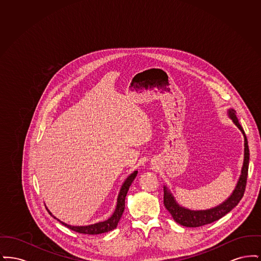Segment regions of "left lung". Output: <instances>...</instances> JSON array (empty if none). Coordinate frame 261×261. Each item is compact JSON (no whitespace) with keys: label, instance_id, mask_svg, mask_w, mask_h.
Returning <instances> with one entry per match:
<instances>
[{"label":"left lung","instance_id":"1","mask_svg":"<svg viewBox=\"0 0 261 261\" xmlns=\"http://www.w3.org/2000/svg\"><path fill=\"white\" fill-rule=\"evenodd\" d=\"M227 114L230 119H232L233 123L236 125L240 129V131L243 133L245 139V150H244V162L241 170V175L239 177V180L237 182L236 187L231 194V196L227 199H225L222 203L219 205L212 207L205 211H192L187 207L180 205L171 194L170 190L166 186L163 187L164 196H163V202L164 206L174 220L182 226L185 227H200L206 224L212 223L220 218H222L224 215L229 213L232 211L237 204L240 202V200L243 198L247 185V179H248V163H249V149H248V139L245 134L244 129L242 128L241 124L239 123V120L237 118L236 111L233 109H229Z\"/></svg>","mask_w":261,"mask_h":261}]
</instances>
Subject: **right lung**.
Segmentation results:
<instances>
[{
  "label": "right lung",
  "mask_w": 261,
  "mask_h": 261,
  "mask_svg": "<svg viewBox=\"0 0 261 261\" xmlns=\"http://www.w3.org/2000/svg\"><path fill=\"white\" fill-rule=\"evenodd\" d=\"M137 174H138V171L135 170L133 173L130 174L125 179L122 186L120 188V191L118 193V196H117V202H116L115 210L113 211L112 216L109 219L105 220V221H100V222H98V223L91 224V225H86V226H71V225L64 223V222L61 221L60 219H58L56 216H54L51 214V212L48 208H47V211L59 222H61L65 227L69 228L70 230L75 231L77 233L88 234V235H98V234H102V233L110 232V231H112V230L116 228L117 224H118L121 216H122V213H123L125 208V198H126L127 192L129 190V187L131 186L133 180L136 178Z\"/></svg>",
  "instance_id": "add662e5"
}]
</instances>
